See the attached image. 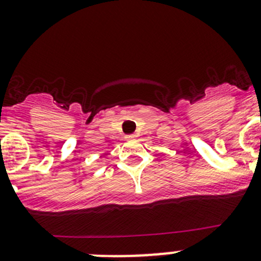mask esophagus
Here are the masks:
<instances>
[{
    "label": "esophagus",
    "instance_id": "34e87169",
    "mask_svg": "<svg viewBox=\"0 0 261 261\" xmlns=\"http://www.w3.org/2000/svg\"><path fill=\"white\" fill-rule=\"evenodd\" d=\"M136 135H134V134H131V135H127L126 136V140H133V139H135Z\"/></svg>",
    "mask_w": 261,
    "mask_h": 261
}]
</instances>
